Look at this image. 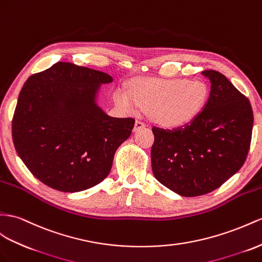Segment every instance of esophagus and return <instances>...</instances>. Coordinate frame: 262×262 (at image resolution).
Masks as SVG:
<instances>
[{
    "label": "esophagus",
    "mask_w": 262,
    "mask_h": 262,
    "mask_svg": "<svg viewBox=\"0 0 262 262\" xmlns=\"http://www.w3.org/2000/svg\"><path fill=\"white\" fill-rule=\"evenodd\" d=\"M145 127H146V125L143 122H140V120H136L135 126H134V132H138L139 129L145 128Z\"/></svg>",
    "instance_id": "1"
}]
</instances>
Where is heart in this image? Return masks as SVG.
<instances>
[{"label":"heart","mask_w":262,"mask_h":262,"mask_svg":"<svg viewBox=\"0 0 262 262\" xmlns=\"http://www.w3.org/2000/svg\"><path fill=\"white\" fill-rule=\"evenodd\" d=\"M113 99L123 112L137 115L150 111L156 123L165 127H180L192 122L203 112L208 99L206 84L186 78H136L130 91L119 87Z\"/></svg>","instance_id":"b5f03b06"}]
</instances>
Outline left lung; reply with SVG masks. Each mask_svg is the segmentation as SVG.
<instances>
[{
  "label": "left lung",
  "instance_id": "obj_1",
  "mask_svg": "<svg viewBox=\"0 0 262 262\" xmlns=\"http://www.w3.org/2000/svg\"><path fill=\"white\" fill-rule=\"evenodd\" d=\"M203 75L211 84L203 112L172 130L152 127L154 176L183 197L217 189L243 167L250 148L249 99L221 73L204 71Z\"/></svg>",
  "mask_w": 262,
  "mask_h": 262
}]
</instances>
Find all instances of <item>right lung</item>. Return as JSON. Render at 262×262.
Here are the masks:
<instances>
[{
  "instance_id": "1",
  "label": "right lung",
  "mask_w": 262,
  "mask_h": 262,
  "mask_svg": "<svg viewBox=\"0 0 262 262\" xmlns=\"http://www.w3.org/2000/svg\"><path fill=\"white\" fill-rule=\"evenodd\" d=\"M112 82L104 72L57 62L24 83L12 120L13 143L46 186L77 192L108 176L115 151L135 124L98 106L100 85Z\"/></svg>"
}]
</instances>
